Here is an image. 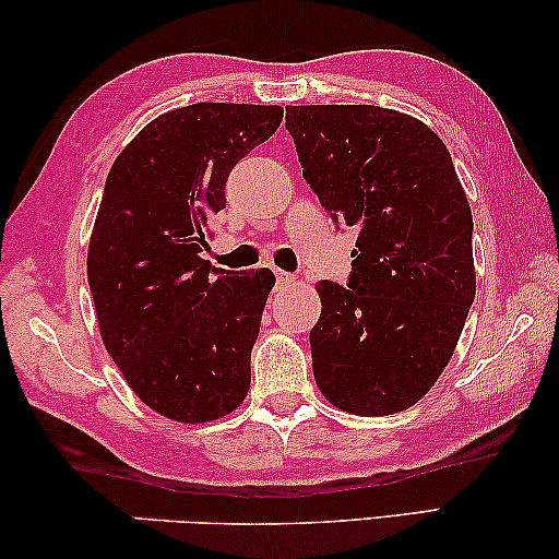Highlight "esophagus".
Wrapping results in <instances>:
<instances>
[{
	"instance_id": "esophagus-1",
	"label": "esophagus",
	"mask_w": 559,
	"mask_h": 559,
	"mask_svg": "<svg viewBox=\"0 0 559 559\" xmlns=\"http://www.w3.org/2000/svg\"><path fill=\"white\" fill-rule=\"evenodd\" d=\"M274 280H277V287H292L295 285V274L289 272H282V270H274Z\"/></svg>"
}]
</instances>
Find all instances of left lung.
<instances>
[{"mask_svg":"<svg viewBox=\"0 0 559 559\" xmlns=\"http://www.w3.org/2000/svg\"><path fill=\"white\" fill-rule=\"evenodd\" d=\"M287 131L336 227H359L346 287H317V386L349 414H399L441 377L475 297L453 158L426 123L381 106H287Z\"/></svg>","mask_w":559,"mask_h":559,"instance_id":"8db88e82","label":"left lung"}]
</instances>
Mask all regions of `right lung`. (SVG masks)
<instances>
[{
  "label": "right lung",
  "mask_w": 559,
  "mask_h": 559,
  "mask_svg": "<svg viewBox=\"0 0 559 559\" xmlns=\"http://www.w3.org/2000/svg\"><path fill=\"white\" fill-rule=\"evenodd\" d=\"M280 121V106H182L108 170L88 242L100 340L135 396L180 424L223 418L250 389L274 274L213 267L203 252L230 170Z\"/></svg>",
  "instance_id": "add662e5"
}]
</instances>
